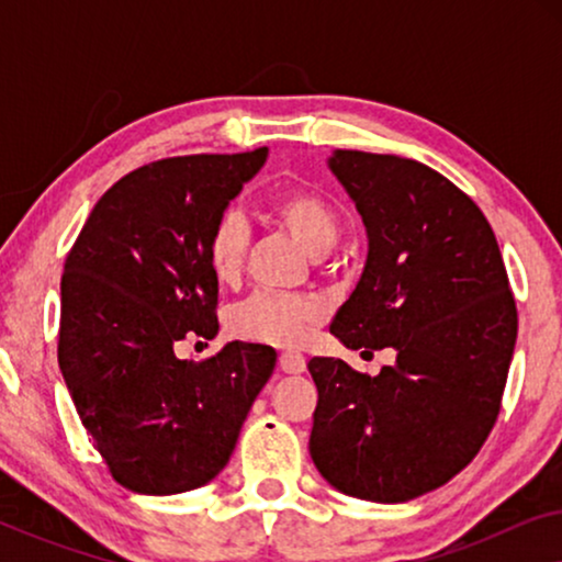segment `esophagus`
Instances as JSON below:
<instances>
[{"mask_svg": "<svg viewBox=\"0 0 562 562\" xmlns=\"http://www.w3.org/2000/svg\"><path fill=\"white\" fill-rule=\"evenodd\" d=\"M279 366H281L283 373H304L306 360H304L302 352L286 350V352H281V356H279Z\"/></svg>", "mask_w": 562, "mask_h": 562, "instance_id": "34e87169", "label": "esophagus"}]
</instances>
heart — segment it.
I'll return each instance as SVG.
<instances>
[{
  "mask_svg": "<svg viewBox=\"0 0 562 562\" xmlns=\"http://www.w3.org/2000/svg\"><path fill=\"white\" fill-rule=\"evenodd\" d=\"M268 212L312 258H325L340 240V217L325 196L306 187H286L276 191ZM250 235L243 217L225 214L212 227L206 240V263L220 283L240 279L248 256ZM325 314L319 299L306 294H271L258 291L233 306L227 314V329L237 340L289 348L302 340L310 327Z\"/></svg>",
  "mask_w": 562,
  "mask_h": 562,
  "instance_id": "obj_1",
  "label": "heart"
}]
</instances>
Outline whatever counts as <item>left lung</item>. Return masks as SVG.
I'll use <instances>...</instances> for the list:
<instances>
[{
  "label": "left lung",
  "mask_w": 562,
  "mask_h": 562,
  "mask_svg": "<svg viewBox=\"0 0 562 562\" xmlns=\"http://www.w3.org/2000/svg\"><path fill=\"white\" fill-rule=\"evenodd\" d=\"M329 168L363 217L368 258L329 333L352 350L394 348L379 375L312 358L310 452L342 494L409 502L463 471L502 409L517 302L488 220L412 158L337 150Z\"/></svg>",
  "instance_id": "1"
}]
</instances>
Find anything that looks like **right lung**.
<instances>
[{
	"mask_svg": "<svg viewBox=\"0 0 562 562\" xmlns=\"http://www.w3.org/2000/svg\"><path fill=\"white\" fill-rule=\"evenodd\" d=\"M268 150L140 166L91 210L60 279L58 366L112 479L137 494L210 483L233 456L276 350L227 342L179 360L183 337L217 335L206 240Z\"/></svg>",
	"mask_w": 562,
	"mask_h": 562,
	"instance_id": "obj_1",
	"label": "right lung"
}]
</instances>
